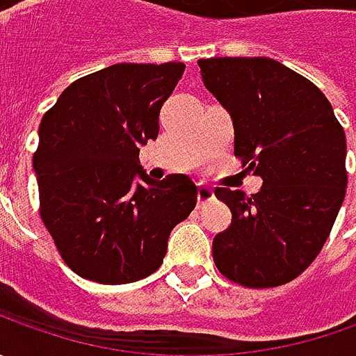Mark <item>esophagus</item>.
Wrapping results in <instances>:
<instances>
[{
    "label": "esophagus",
    "instance_id": "1",
    "mask_svg": "<svg viewBox=\"0 0 356 356\" xmlns=\"http://www.w3.org/2000/svg\"><path fill=\"white\" fill-rule=\"evenodd\" d=\"M213 200V192L212 188H208V186H198V206L200 208H204L206 204H210Z\"/></svg>",
    "mask_w": 356,
    "mask_h": 356
}]
</instances>
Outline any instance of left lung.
<instances>
[{
  "instance_id": "left-lung-1",
  "label": "left lung",
  "mask_w": 356,
  "mask_h": 356,
  "mask_svg": "<svg viewBox=\"0 0 356 356\" xmlns=\"http://www.w3.org/2000/svg\"><path fill=\"white\" fill-rule=\"evenodd\" d=\"M206 89L234 122V156L261 176L257 194L216 188L232 224L212 243L218 271L243 287H277L307 269L347 188V140L327 97L267 57L200 59Z\"/></svg>"
}]
</instances>
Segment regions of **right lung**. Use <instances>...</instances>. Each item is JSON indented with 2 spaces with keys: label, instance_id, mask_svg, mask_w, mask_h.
Returning <instances> with one entry per match:
<instances>
[{
  "label": "right lung",
  "instance_id": "1",
  "mask_svg": "<svg viewBox=\"0 0 356 356\" xmlns=\"http://www.w3.org/2000/svg\"><path fill=\"white\" fill-rule=\"evenodd\" d=\"M184 63H118L76 79L39 124V213L76 275L103 285L154 273L172 227L196 208L184 174L154 182L138 160ZM141 180L136 182V178Z\"/></svg>",
  "mask_w": 356,
  "mask_h": 356
}]
</instances>
